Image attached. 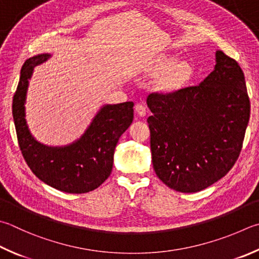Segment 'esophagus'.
<instances>
[{"label":"esophagus","mask_w":259,"mask_h":259,"mask_svg":"<svg viewBox=\"0 0 259 259\" xmlns=\"http://www.w3.org/2000/svg\"><path fill=\"white\" fill-rule=\"evenodd\" d=\"M135 111L140 117H144L146 115V107L142 104H139L135 106Z\"/></svg>","instance_id":"1"}]
</instances>
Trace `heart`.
Segmentation results:
<instances>
[{"instance_id": "heart-1", "label": "heart", "mask_w": 259, "mask_h": 259, "mask_svg": "<svg viewBox=\"0 0 259 259\" xmlns=\"http://www.w3.org/2000/svg\"><path fill=\"white\" fill-rule=\"evenodd\" d=\"M167 69L162 77V83L168 88H179L184 85L192 74V64L186 60L176 61V57L168 55L159 58L154 70L162 72Z\"/></svg>"}]
</instances>
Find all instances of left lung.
<instances>
[{
    "label": "left lung",
    "mask_w": 259,
    "mask_h": 259,
    "mask_svg": "<svg viewBox=\"0 0 259 259\" xmlns=\"http://www.w3.org/2000/svg\"><path fill=\"white\" fill-rule=\"evenodd\" d=\"M146 104L154 171L180 193H196L228 174L240 153L250 104L238 63L215 53L201 83L151 94Z\"/></svg>",
    "instance_id": "left-lung-1"
}]
</instances>
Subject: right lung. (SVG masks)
I'll list each match as a JSON object with an SVG mask.
<instances>
[{
	"label": "right lung",
	"mask_w": 259,
	"mask_h": 259,
	"mask_svg": "<svg viewBox=\"0 0 259 259\" xmlns=\"http://www.w3.org/2000/svg\"><path fill=\"white\" fill-rule=\"evenodd\" d=\"M51 57L50 53L38 54L22 65L12 104L19 145L31 171L48 186L70 194L91 192L110 176L117 142L133 121L134 104L101 106L84 133L69 144L39 142L26 119L27 92L35 67Z\"/></svg>",
	"instance_id": "1"
}]
</instances>
